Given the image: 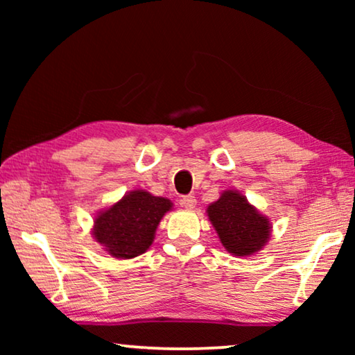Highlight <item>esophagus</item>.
<instances>
[{
  "label": "esophagus",
  "instance_id": "esophagus-1",
  "mask_svg": "<svg viewBox=\"0 0 355 355\" xmlns=\"http://www.w3.org/2000/svg\"><path fill=\"white\" fill-rule=\"evenodd\" d=\"M196 203H197V200H196V197L192 196V194H189V196H184L183 199H182V205L184 207V208H188V209H192L196 207Z\"/></svg>",
  "mask_w": 355,
  "mask_h": 355
}]
</instances>
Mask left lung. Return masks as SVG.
Instances as JSON below:
<instances>
[{"mask_svg":"<svg viewBox=\"0 0 355 355\" xmlns=\"http://www.w3.org/2000/svg\"><path fill=\"white\" fill-rule=\"evenodd\" d=\"M207 211L222 245L230 254L252 255L268 243L271 233L269 220L238 192L225 191Z\"/></svg>","mask_w":355,"mask_h":355,"instance_id":"obj_1","label":"left lung"}]
</instances>
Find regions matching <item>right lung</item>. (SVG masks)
<instances>
[{"label": "right lung", "instance_id": "obj_1", "mask_svg": "<svg viewBox=\"0 0 355 355\" xmlns=\"http://www.w3.org/2000/svg\"><path fill=\"white\" fill-rule=\"evenodd\" d=\"M172 202L147 191H133L95 219L94 236L116 258H133L153 243L156 227Z\"/></svg>", "mask_w": 355, "mask_h": 355}]
</instances>
